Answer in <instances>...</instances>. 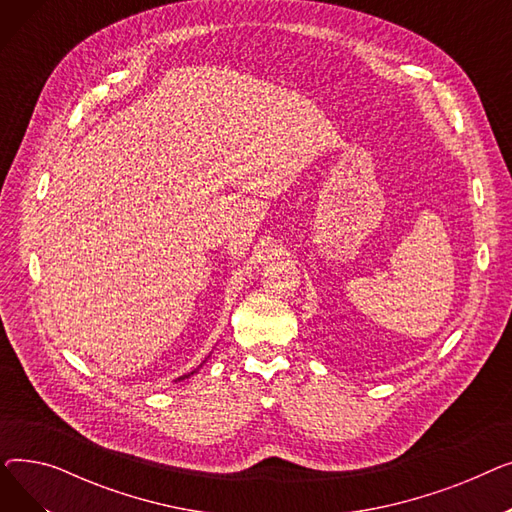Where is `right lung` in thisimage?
<instances>
[{
    "instance_id": "1",
    "label": "right lung",
    "mask_w": 512,
    "mask_h": 512,
    "mask_svg": "<svg viewBox=\"0 0 512 512\" xmlns=\"http://www.w3.org/2000/svg\"><path fill=\"white\" fill-rule=\"evenodd\" d=\"M197 371H199V369H195V371H191V373H186V375H182V378H178V382H180V380H186V378H191V375H193V373H197Z\"/></svg>"
}]
</instances>
